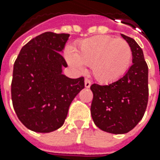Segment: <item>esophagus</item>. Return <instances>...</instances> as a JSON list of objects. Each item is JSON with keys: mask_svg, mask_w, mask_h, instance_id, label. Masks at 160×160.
I'll use <instances>...</instances> for the list:
<instances>
[{"mask_svg": "<svg viewBox=\"0 0 160 160\" xmlns=\"http://www.w3.org/2000/svg\"><path fill=\"white\" fill-rule=\"evenodd\" d=\"M91 81H90L89 79H87V78H85V80H84V86H85V88H90V86H91Z\"/></svg>", "mask_w": 160, "mask_h": 160, "instance_id": "34e87169", "label": "esophagus"}]
</instances>
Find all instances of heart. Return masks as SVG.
Listing matches in <instances>:
<instances>
[{"mask_svg":"<svg viewBox=\"0 0 160 160\" xmlns=\"http://www.w3.org/2000/svg\"><path fill=\"white\" fill-rule=\"evenodd\" d=\"M132 49L124 39L109 35H98L82 41L77 52L68 47L65 57L68 63L77 71L91 66L93 77L99 82L109 83L122 77L132 60Z\"/></svg>","mask_w":160,"mask_h":160,"instance_id":"1","label":"heart"}]
</instances>
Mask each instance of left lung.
<instances>
[{
    "instance_id": "obj_1",
    "label": "left lung",
    "mask_w": 160,
    "mask_h": 160,
    "mask_svg": "<svg viewBox=\"0 0 160 160\" xmlns=\"http://www.w3.org/2000/svg\"><path fill=\"white\" fill-rule=\"evenodd\" d=\"M132 49V65L118 81L107 85L93 83L92 118L96 126L110 133H126L145 113L148 98V66L143 52L131 37L121 34Z\"/></svg>"
}]
</instances>
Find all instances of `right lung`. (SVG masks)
<instances>
[{
    "instance_id": "add662e5",
    "label": "right lung",
    "mask_w": 160,
    "mask_h": 160,
    "mask_svg": "<svg viewBox=\"0 0 160 160\" xmlns=\"http://www.w3.org/2000/svg\"><path fill=\"white\" fill-rule=\"evenodd\" d=\"M68 34L46 32L23 46L13 68L11 99L21 123L34 132L63 126L72 101L84 88V78L62 74L68 64L60 52Z\"/></svg>"
}]
</instances>
